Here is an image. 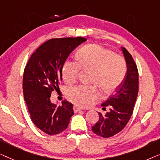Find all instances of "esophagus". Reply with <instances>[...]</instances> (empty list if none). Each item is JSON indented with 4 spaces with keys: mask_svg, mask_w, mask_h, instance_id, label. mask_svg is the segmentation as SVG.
<instances>
[{
    "mask_svg": "<svg viewBox=\"0 0 160 160\" xmlns=\"http://www.w3.org/2000/svg\"><path fill=\"white\" fill-rule=\"evenodd\" d=\"M73 109H74V112H75V113H76V112L80 111V110H82V109H81V108L78 107H76V106H74Z\"/></svg>",
    "mask_w": 160,
    "mask_h": 160,
    "instance_id": "34e87169",
    "label": "esophagus"
}]
</instances>
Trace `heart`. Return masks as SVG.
<instances>
[{"instance_id": "b5f03b06", "label": "heart", "mask_w": 160, "mask_h": 160, "mask_svg": "<svg viewBox=\"0 0 160 160\" xmlns=\"http://www.w3.org/2000/svg\"><path fill=\"white\" fill-rule=\"evenodd\" d=\"M75 58L77 62L67 60L63 64L62 78L67 84L75 82L80 69L91 70V82L98 84L106 93L113 92L124 80V58L100 45L90 44L82 47L76 53ZM66 96L70 102L82 107H90L101 98L97 88L86 85L69 88Z\"/></svg>"}]
</instances>
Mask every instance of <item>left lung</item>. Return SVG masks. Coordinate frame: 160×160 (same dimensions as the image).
Returning a JSON list of instances; mask_svg holds the SVG:
<instances>
[{"label": "left lung", "instance_id": "left-lung-1", "mask_svg": "<svg viewBox=\"0 0 160 160\" xmlns=\"http://www.w3.org/2000/svg\"><path fill=\"white\" fill-rule=\"evenodd\" d=\"M124 56L127 72L122 82L114 95L103 103L102 109L109 107L105 115L98 113L99 120L92 127V131L98 136L109 138L120 132L127 125L133 112L138 93V72L130 53L124 47L121 48Z\"/></svg>", "mask_w": 160, "mask_h": 160}]
</instances>
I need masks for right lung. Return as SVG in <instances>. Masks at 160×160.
I'll use <instances>...</instances> for the list:
<instances>
[{"mask_svg": "<svg viewBox=\"0 0 160 160\" xmlns=\"http://www.w3.org/2000/svg\"><path fill=\"white\" fill-rule=\"evenodd\" d=\"M84 38L51 39L38 47L27 64L23 77V93L31 120L45 133L59 134L68 127L74 114L72 103L62 106L51 102V92L62 80V69L74 49L86 41Z\"/></svg>", "mask_w": 160, "mask_h": 160, "instance_id": "right-lung-1", "label": "right lung"}]
</instances>
